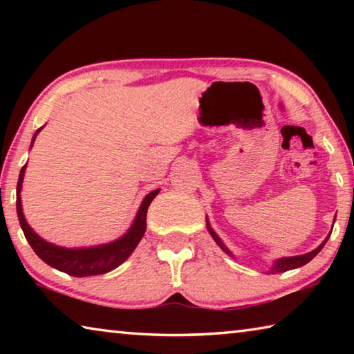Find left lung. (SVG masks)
<instances>
[{
	"label": "left lung",
	"mask_w": 354,
	"mask_h": 354,
	"mask_svg": "<svg viewBox=\"0 0 354 354\" xmlns=\"http://www.w3.org/2000/svg\"><path fill=\"white\" fill-rule=\"evenodd\" d=\"M206 226H207V231H209V234L212 236V239L215 241V243L218 245V247L225 251L226 254H230L231 257H234V254L231 253L230 250H227L226 247H225V243L221 242V239L217 236V232H215L212 227H211V223H209V220H207V217H206ZM329 236L331 234H328V237L325 239V241H323L319 247H317L315 250H313V251H309V253H306V254H299V256H289V257H279V259H277L273 262V266H272V268L270 270H268L267 273H283V272H287V270H293V268H298V267H303L304 263H308L310 259H314V257L320 253V250L325 247V243H326V241L329 239Z\"/></svg>",
	"instance_id": "8db88e82"
}]
</instances>
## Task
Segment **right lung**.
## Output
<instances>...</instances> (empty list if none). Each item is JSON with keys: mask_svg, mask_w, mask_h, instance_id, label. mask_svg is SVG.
<instances>
[{"mask_svg": "<svg viewBox=\"0 0 354 354\" xmlns=\"http://www.w3.org/2000/svg\"><path fill=\"white\" fill-rule=\"evenodd\" d=\"M41 128H39L34 133L32 140H31V148L34 145L35 137H37ZM25 171H26V165H23V169L20 170L19 183H17V215H19L20 226L23 232H25L26 241L35 251V254H37L45 263H48V266H51L59 272L67 273L70 277H77V278L92 277V274H103V273L111 272L118 266H122V263L127 261L131 254H133V251L136 250L137 245H139L140 239L143 237V234H145L148 206L151 205L154 196L158 195L160 190V189H156L153 192H149L145 198H143L139 211L136 214L133 225H131L129 230L124 232L122 237H118L109 243L95 245V247L65 248L51 242H46L45 239H41L37 232L28 225L25 214H23L21 196H20Z\"/></svg>", "mask_w": 354, "mask_h": 354, "instance_id": "obj_1", "label": "right lung"}]
</instances>
